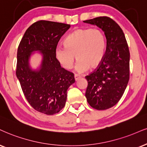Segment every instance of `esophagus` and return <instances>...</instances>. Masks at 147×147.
Returning <instances> with one entry per match:
<instances>
[{"label": "esophagus", "mask_w": 147, "mask_h": 147, "mask_svg": "<svg viewBox=\"0 0 147 147\" xmlns=\"http://www.w3.org/2000/svg\"><path fill=\"white\" fill-rule=\"evenodd\" d=\"M80 78V76L78 75V74H75V75H74V78H75V80L76 81L78 80Z\"/></svg>", "instance_id": "obj_1"}]
</instances>
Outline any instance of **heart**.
<instances>
[{
  "label": "heart",
  "instance_id": "obj_1",
  "mask_svg": "<svg viewBox=\"0 0 147 147\" xmlns=\"http://www.w3.org/2000/svg\"><path fill=\"white\" fill-rule=\"evenodd\" d=\"M65 46H57L55 57L65 69L73 67L75 56L78 60L76 70L84 73L90 69H95L104 59L106 50V39L99 28H78L64 40Z\"/></svg>",
  "mask_w": 147,
  "mask_h": 147
}]
</instances>
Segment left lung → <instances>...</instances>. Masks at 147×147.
<instances>
[{
  "instance_id": "8db88e82",
  "label": "left lung",
  "mask_w": 147,
  "mask_h": 147,
  "mask_svg": "<svg viewBox=\"0 0 147 147\" xmlns=\"http://www.w3.org/2000/svg\"><path fill=\"white\" fill-rule=\"evenodd\" d=\"M97 26L106 37V50L100 65L88 76L85 96L92 108H112L123 95L129 79V50L121 27L107 16L84 21Z\"/></svg>"
}]
</instances>
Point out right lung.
I'll return each mask as SVG.
<instances>
[{"instance_id": "1", "label": "right lung", "mask_w": 147, "mask_h": 147, "mask_svg": "<svg viewBox=\"0 0 147 147\" xmlns=\"http://www.w3.org/2000/svg\"><path fill=\"white\" fill-rule=\"evenodd\" d=\"M67 24L39 20L26 30L17 52L16 76L26 100L37 111L55 115L64 108L67 90L75 82L74 74L61 67L55 57L61 37L69 28ZM43 54L39 70L32 71L28 60L32 51Z\"/></svg>"}]
</instances>
